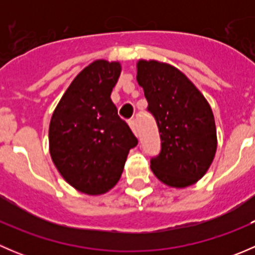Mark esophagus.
Here are the masks:
<instances>
[{
    "mask_svg": "<svg viewBox=\"0 0 255 255\" xmlns=\"http://www.w3.org/2000/svg\"><path fill=\"white\" fill-rule=\"evenodd\" d=\"M129 127L132 128V130H133V133H134L135 135H138V129H137V123H135V121L134 120H130L129 122Z\"/></svg>",
    "mask_w": 255,
    "mask_h": 255,
    "instance_id": "34e87169",
    "label": "esophagus"
}]
</instances>
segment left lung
I'll return each mask as SVG.
<instances>
[{
	"label": "left lung",
	"mask_w": 255,
	"mask_h": 255,
	"mask_svg": "<svg viewBox=\"0 0 255 255\" xmlns=\"http://www.w3.org/2000/svg\"><path fill=\"white\" fill-rule=\"evenodd\" d=\"M137 81L160 133V151L150 159L154 175L173 187L201 179L217 148L212 110L204 95L169 64L139 60Z\"/></svg>",
	"instance_id": "1"
}]
</instances>
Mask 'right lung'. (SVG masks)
<instances>
[{"label":"right lung","instance_id":"1","mask_svg":"<svg viewBox=\"0 0 255 255\" xmlns=\"http://www.w3.org/2000/svg\"><path fill=\"white\" fill-rule=\"evenodd\" d=\"M120 74V63H91L73 80L51 116V159L61 176L87 195L112 189L128 151L138 144L111 100Z\"/></svg>","mask_w":255,"mask_h":255}]
</instances>
